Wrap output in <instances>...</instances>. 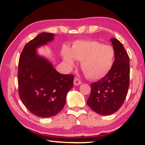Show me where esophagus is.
<instances>
[{
    "mask_svg": "<svg viewBox=\"0 0 145 145\" xmlns=\"http://www.w3.org/2000/svg\"><path fill=\"white\" fill-rule=\"evenodd\" d=\"M74 84L75 86H78V85H80V84H82V82H81L80 80L78 79V78H75L74 80Z\"/></svg>",
    "mask_w": 145,
    "mask_h": 145,
    "instance_id": "obj_1",
    "label": "esophagus"
}]
</instances>
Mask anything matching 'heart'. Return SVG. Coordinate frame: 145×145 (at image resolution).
I'll use <instances>...</instances> for the list:
<instances>
[{"instance_id": "obj_1", "label": "heart", "mask_w": 145, "mask_h": 145, "mask_svg": "<svg viewBox=\"0 0 145 145\" xmlns=\"http://www.w3.org/2000/svg\"><path fill=\"white\" fill-rule=\"evenodd\" d=\"M64 62L74 67L76 59L81 62V69L89 79L97 80L109 74L114 62L115 52L112 46L96 41L80 40L73 44L71 49L62 50Z\"/></svg>"}]
</instances>
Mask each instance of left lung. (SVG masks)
<instances>
[{
    "instance_id": "1",
    "label": "left lung",
    "mask_w": 145,
    "mask_h": 145,
    "mask_svg": "<svg viewBox=\"0 0 145 145\" xmlns=\"http://www.w3.org/2000/svg\"><path fill=\"white\" fill-rule=\"evenodd\" d=\"M114 52V62L109 74L91 84L87 105L100 115H110L123 104L129 85V58L118 39H110Z\"/></svg>"
}]
</instances>
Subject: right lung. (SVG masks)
Wrapping results in <instances>:
<instances>
[{"label":"right lung","instance_id":"1","mask_svg":"<svg viewBox=\"0 0 145 145\" xmlns=\"http://www.w3.org/2000/svg\"><path fill=\"white\" fill-rule=\"evenodd\" d=\"M55 35L41 33L24 46L18 63V80L22 102L32 114L41 118L62 110L73 87L74 76L61 74L37 48L54 40Z\"/></svg>","mask_w":145,"mask_h":145}]
</instances>
